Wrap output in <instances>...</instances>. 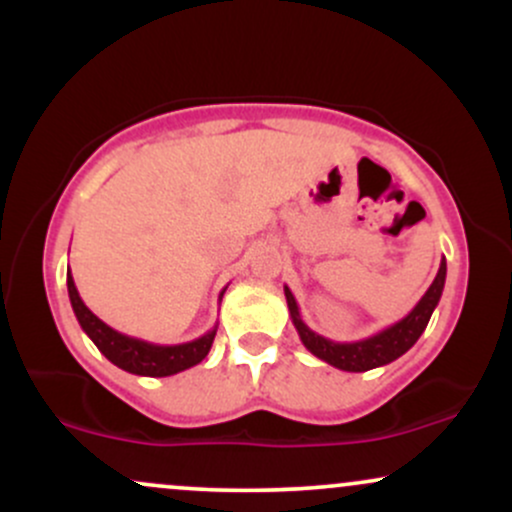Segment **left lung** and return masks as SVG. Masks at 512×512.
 <instances>
[{
	"label": "left lung",
	"mask_w": 512,
	"mask_h": 512,
	"mask_svg": "<svg viewBox=\"0 0 512 512\" xmlns=\"http://www.w3.org/2000/svg\"><path fill=\"white\" fill-rule=\"evenodd\" d=\"M445 274H448V264H445V260H440L436 279H433V284L428 286V291L421 296V301L411 308V313L407 317H402L399 322H395V325L385 327V330L373 334V337L358 339V342H332V339L313 332L303 322L301 310H298V303L296 298H293L289 286H284V296H286V303H289L293 327H296L298 337H301L303 346L310 351V354L339 370L363 373V370L387 366V363H392L395 358L407 354L411 346L416 344V339L424 334L428 320H431L433 310H436V305L440 301V296H443Z\"/></svg>",
	"instance_id": "obj_1"
}]
</instances>
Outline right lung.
Segmentation results:
<instances>
[{
	"label": "right lung",
	"mask_w": 512,
	"mask_h": 512,
	"mask_svg": "<svg viewBox=\"0 0 512 512\" xmlns=\"http://www.w3.org/2000/svg\"><path fill=\"white\" fill-rule=\"evenodd\" d=\"M67 289H69V301H72L74 315L79 320L81 330H84L91 342L98 346V351L108 358L110 363H115L117 368L127 370L134 375H146V378H166V375H175L180 370H187L197 366L199 361H204V356L209 354L211 344H214L216 327L214 325L207 334L192 339L185 344H151L144 339L129 337L113 330L110 325H105L101 317H96L91 310L86 308V303L81 301L79 291H76L74 276L67 269ZM226 291V289H223ZM223 291L219 301L223 298Z\"/></svg>",
	"instance_id": "right-lung-1"
}]
</instances>
